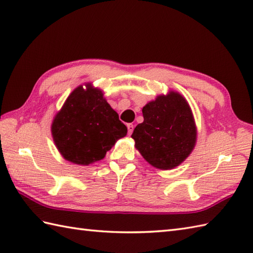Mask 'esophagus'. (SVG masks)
Segmentation results:
<instances>
[{
	"label": "esophagus",
	"mask_w": 253,
	"mask_h": 253,
	"mask_svg": "<svg viewBox=\"0 0 253 253\" xmlns=\"http://www.w3.org/2000/svg\"><path fill=\"white\" fill-rule=\"evenodd\" d=\"M127 128H128V133H129V134H131V133H132V131H133V128H134V126H133L132 124H128V125H127Z\"/></svg>",
	"instance_id": "esophagus-1"
}]
</instances>
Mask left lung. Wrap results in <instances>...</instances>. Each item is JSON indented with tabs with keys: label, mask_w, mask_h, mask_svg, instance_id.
<instances>
[{
	"label": "left lung",
	"mask_w": 253,
	"mask_h": 253,
	"mask_svg": "<svg viewBox=\"0 0 253 253\" xmlns=\"http://www.w3.org/2000/svg\"><path fill=\"white\" fill-rule=\"evenodd\" d=\"M143 123L134 128V146L152 166L168 170L179 166L195 146L197 129L189 103L177 91L146 103Z\"/></svg>",
	"instance_id": "obj_1"
}]
</instances>
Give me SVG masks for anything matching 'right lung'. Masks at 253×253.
I'll list each match as a JSON object with an SVG mask.
<instances>
[{
	"instance_id": "add662e5",
	"label": "right lung",
	"mask_w": 253,
	"mask_h": 253,
	"mask_svg": "<svg viewBox=\"0 0 253 253\" xmlns=\"http://www.w3.org/2000/svg\"><path fill=\"white\" fill-rule=\"evenodd\" d=\"M70 93L51 124V134L64 160L87 166L104 158L127 127L90 83Z\"/></svg>"
}]
</instances>
